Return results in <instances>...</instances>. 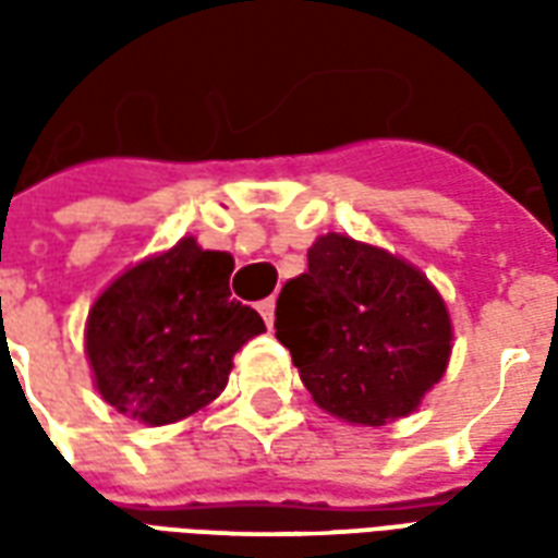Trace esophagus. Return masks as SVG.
<instances>
[{
    "label": "esophagus",
    "mask_w": 558,
    "mask_h": 558,
    "mask_svg": "<svg viewBox=\"0 0 558 558\" xmlns=\"http://www.w3.org/2000/svg\"><path fill=\"white\" fill-rule=\"evenodd\" d=\"M256 311L266 319V326L271 328V323H275V299H263V302L256 304Z\"/></svg>",
    "instance_id": "obj_1"
}]
</instances>
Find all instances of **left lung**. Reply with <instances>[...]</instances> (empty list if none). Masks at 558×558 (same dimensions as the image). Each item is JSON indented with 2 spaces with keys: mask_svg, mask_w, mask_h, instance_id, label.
Returning <instances> with one entry per match:
<instances>
[{
  "mask_svg": "<svg viewBox=\"0 0 558 558\" xmlns=\"http://www.w3.org/2000/svg\"><path fill=\"white\" fill-rule=\"evenodd\" d=\"M275 335L331 415L379 427L410 415L445 374L451 319L418 268L328 232L280 290Z\"/></svg>",
  "mask_w": 558,
  "mask_h": 558,
  "instance_id": "left-lung-1",
  "label": "left lung"
}]
</instances>
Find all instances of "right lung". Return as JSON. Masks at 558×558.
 Instances as JSON below:
<instances>
[{
  "mask_svg": "<svg viewBox=\"0 0 558 558\" xmlns=\"http://www.w3.org/2000/svg\"><path fill=\"white\" fill-rule=\"evenodd\" d=\"M230 254L182 239L98 295L86 355L110 407L158 427L218 398L232 355L266 331L254 307L230 299Z\"/></svg>",
  "mask_w": 558,
  "mask_h": 558,
  "instance_id": "obj_1",
  "label": "right lung"
}]
</instances>
